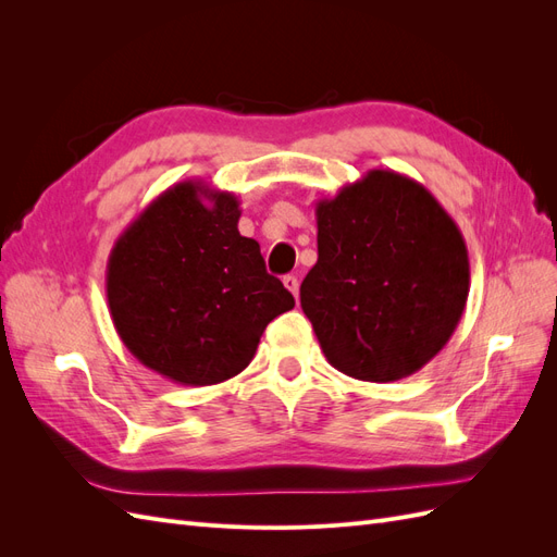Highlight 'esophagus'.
I'll return each mask as SVG.
<instances>
[{"label":"esophagus","mask_w":557,"mask_h":557,"mask_svg":"<svg viewBox=\"0 0 557 557\" xmlns=\"http://www.w3.org/2000/svg\"><path fill=\"white\" fill-rule=\"evenodd\" d=\"M283 285H285V288H288V290L293 293V297H295V299L299 297V281H297V276H293V274L283 276Z\"/></svg>","instance_id":"1"}]
</instances>
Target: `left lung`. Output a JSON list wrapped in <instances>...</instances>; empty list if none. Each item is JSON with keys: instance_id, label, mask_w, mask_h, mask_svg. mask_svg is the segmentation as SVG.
<instances>
[{"instance_id": "left-lung-1", "label": "left lung", "mask_w": 557, "mask_h": 557, "mask_svg": "<svg viewBox=\"0 0 557 557\" xmlns=\"http://www.w3.org/2000/svg\"><path fill=\"white\" fill-rule=\"evenodd\" d=\"M315 223L318 262L299 301L327 362L372 383L416 374L467 307L460 227L423 183L391 170L318 199Z\"/></svg>"}]
</instances>
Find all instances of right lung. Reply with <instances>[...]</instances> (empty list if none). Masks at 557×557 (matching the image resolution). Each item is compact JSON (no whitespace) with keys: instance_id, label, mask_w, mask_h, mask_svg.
Returning a JSON list of instances; mask_svg holds the SVG:
<instances>
[{"instance_id":"obj_1","label":"right lung","mask_w":557,"mask_h":557,"mask_svg":"<svg viewBox=\"0 0 557 557\" xmlns=\"http://www.w3.org/2000/svg\"><path fill=\"white\" fill-rule=\"evenodd\" d=\"M239 199L205 181L160 193L117 237L107 299L144 367L181 385L223 383L250 364L272 320L295 307L239 234Z\"/></svg>"}]
</instances>
